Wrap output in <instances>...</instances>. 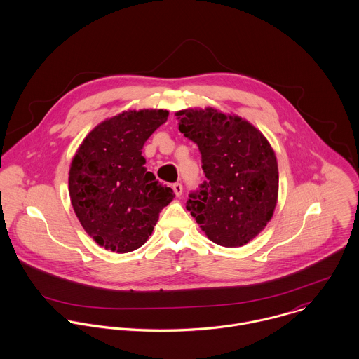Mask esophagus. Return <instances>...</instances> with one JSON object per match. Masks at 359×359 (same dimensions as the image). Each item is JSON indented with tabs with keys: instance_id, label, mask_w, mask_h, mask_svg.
<instances>
[{
	"instance_id": "obj_1",
	"label": "esophagus",
	"mask_w": 359,
	"mask_h": 359,
	"mask_svg": "<svg viewBox=\"0 0 359 359\" xmlns=\"http://www.w3.org/2000/svg\"><path fill=\"white\" fill-rule=\"evenodd\" d=\"M172 191H174L175 196H177V198H180V196L182 195V185H181L180 182H177V184H172Z\"/></svg>"
}]
</instances>
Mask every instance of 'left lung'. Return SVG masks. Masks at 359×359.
Segmentation results:
<instances>
[{"label": "left lung", "instance_id": "8db88e82", "mask_svg": "<svg viewBox=\"0 0 359 359\" xmlns=\"http://www.w3.org/2000/svg\"><path fill=\"white\" fill-rule=\"evenodd\" d=\"M180 131L202 154L205 184L187 208L205 236L224 248L253 241L278 203L276 156L264 134L246 118L214 107L175 113Z\"/></svg>", "mask_w": 359, "mask_h": 359}]
</instances>
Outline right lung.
Returning <instances> with one entry per match:
<instances>
[{"label": "right lung", "mask_w": 359, "mask_h": 359, "mask_svg": "<svg viewBox=\"0 0 359 359\" xmlns=\"http://www.w3.org/2000/svg\"><path fill=\"white\" fill-rule=\"evenodd\" d=\"M163 109L124 110L95 126L69 170V195L84 231L106 250L128 253L152 235L175 195L144 167L142 148L167 121Z\"/></svg>", "instance_id": "obj_1"}]
</instances>
